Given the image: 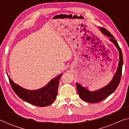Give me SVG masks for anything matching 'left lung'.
<instances>
[{"mask_svg": "<svg viewBox=\"0 0 129 129\" xmlns=\"http://www.w3.org/2000/svg\"><path fill=\"white\" fill-rule=\"evenodd\" d=\"M99 28L102 34L110 38L109 40L114 44L117 49L118 50L119 60L118 67L117 70L113 79L106 86L103 87V88L100 89L99 90L90 91L86 88L76 82L77 90L81 99L85 101L90 102V103H97L99 102H101L108 97V96L112 94L116 90L120 82V80H121L122 65H123V56H122V51L117 41L114 39V37L105 28L102 27H99Z\"/></svg>", "mask_w": 129, "mask_h": 129, "instance_id": "8db88e82", "label": "left lung"}]
</instances>
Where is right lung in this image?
I'll return each instance as SVG.
<instances>
[{
	"mask_svg": "<svg viewBox=\"0 0 129 129\" xmlns=\"http://www.w3.org/2000/svg\"><path fill=\"white\" fill-rule=\"evenodd\" d=\"M62 74L53 78L46 85L37 90H28L15 84L8 76L13 90L24 101L34 105L45 107L51 105L57 95L58 84Z\"/></svg>",
	"mask_w": 129,
	"mask_h": 129,
	"instance_id": "right-lung-1",
	"label": "right lung"
}]
</instances>
